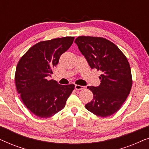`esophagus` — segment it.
Here are the masks:
<instances>
[{"label":"esophagus","instance_id":"34e87169","mask_svg":"<svg viewBox=\"0 0 149 149\" xmlns=\"http://www.w3.org/2000/svg\"><path fill=\"white\" fill-rule=\"evenodd\" d=\"M74 87L77 90H82V89H85L84 86H82V85H75Z\"/></svg>","mask_w":149,"mask_h":149}]
</instances>
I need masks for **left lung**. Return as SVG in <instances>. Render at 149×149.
I'll use <instances>...</instances> for the list:
<instances>
[{
  "instance_id": "obj_1",
  "label": "left lung",
  "mask_w": 149,
  "mask_h": 149,
  "mask_svg": "<svg viewBox=\"0 0 149 149\" xmlns=\"http://www.w3.org/2000/svg\"><path fill=\"white\" fill-rule=\"evenodd\" d=\"M74 42L91 68L102 72L100 85L87 87L93 97L85 108L102 117L113 115L131 91L132 73L127 58L116 45L104 38L81 36Z\"/></svg>"
}]
</instances>
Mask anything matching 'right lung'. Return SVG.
<instances>
[{
  "mask_svg": "<svg viewBox=\"0 0 149 149\" xmlns=\"http://www.w3.org/2000/svg\"><path fill=\"white\" fill-rule=\"evenodd\" d=\"M74 39L66 36L38 42L17 63L15 74L17 93L24 105L38 117H51L62 110L74 90V85H62L47 79Z\"/></svg>",
  "mask_w": 149,
  "mask_h": 149,
  "instance_id": "add662e5",
  "label": "right lung"
}]
</instances>
